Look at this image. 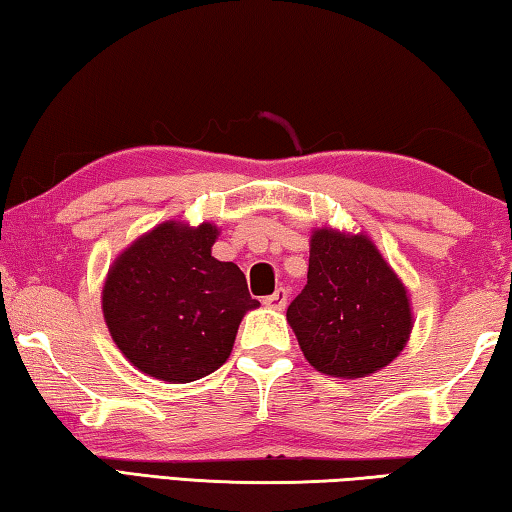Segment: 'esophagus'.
Listing matches in <instances>:
<instances>
[{
	"label": "esophagus",
	"instance_id": "34e87169",
	"mask_svg": "<svg viewBox=\"0 0 512 512\" xmlns=\"http://www.w3.org/2000/svg\"><path fill=\"white\" fill-rule=\"evenodd\" d=\"M287 300H289V291H287V289H277L275 293H271V296L264 298V305H266L268 309L282 311L284 307H287Z\"/></svg>",
	"mask_w": 512,
	"mask_h": 512
}]
</instances>
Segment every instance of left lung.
Wrapping results in <instances>:
<instances>
[{"instance_id": "1", "label": "left lung", "mask_w": 512, "mask_h": 512, "mask_svg": "<svg viewBox=\"0 0 512 512\" xmlns=\"http://www.w3.org/2000/svg\"><path fill=\"white\" fill-rule=\"evenodd\" d=\"M305 359L323 375L357 379L391 363L413 316L400 277L366 235H311L307 284L287 309Z\"/></svg>"}]
</instances>
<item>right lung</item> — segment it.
Masks as SVG:
<instances>
[{"label":"right lung","mask_w":512,"mask_h":512,"mask_svg":"<svg viewBox=\"0 0 512 512\" xmlns=\"http://www.w3.org/2000/svg\"><path fill=\"white\" fill-rule=\"evenodd\" d=\"M216 225L160 223L121 253L103 284L112 341L137 370L187 384L230 357L241 318L259 307L237 264L212 257Z\"/></svg>","instance_id":"obj_1"}]
</instances>
